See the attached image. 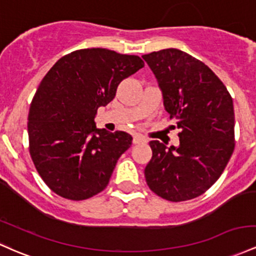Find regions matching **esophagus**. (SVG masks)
<instances>
[{"instance_id": "obj_1", "label": "esophagus", "mask_w": 256, "mask_h": 256, "mask_svg": "<svg viewBox=\"0 0 256 256\" xmlns=\"http://www.w3.org/2000/svg\"><path fill=\"white\" fill-rule=\"evenodd\" d=\"M146 141H147V140H146L144 137L140 136V134H134V138H132L134 144H138V143H143V142H146Z\"/></svg>"}]
</instances>
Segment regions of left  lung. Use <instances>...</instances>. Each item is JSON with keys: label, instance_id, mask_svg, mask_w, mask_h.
<instances>
[{"label": "left lung", "instance_id": "left-lung-1", "mask_svg": "<svg viewBox=\"0 0 256 256\" xmlns=\"http://www.w3.org/2000/svg\"><path fill=\"white\" fill-rule=\"evenodd\" d=\"M158 80L165 110L180 128V146L150 141L148 187L170 202L206 192L234 150V112L226 86L203 62L166 48L142 56ZM175 128V126H174Z\"/></svg>", "mask_w": 256, "mask_h": 256}]
</instances>
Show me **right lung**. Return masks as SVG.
Here are the masks:
<instances>
[{"label":"right lung","instance_id":"add662e5","mask_svg":"<svg viewBox=\"0 0 256 256\" xmlns=\"http://www.w3.org/2000/svg\"><path fill=\"white\" fill-rule=\"evenodd\" d=\"M143 66L138 56L85 48L62 57L42 78L28 116L29 152L41 178L58 196L84 200L108 186L132 137L97 128L94 116L113 100L124 78Z\"/></svg>","mask_w":256,"mask_h":256}]
</instances>
